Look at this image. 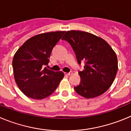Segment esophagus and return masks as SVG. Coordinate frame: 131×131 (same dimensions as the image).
I'll list each match as a JSON object with an SVG mask.
<instances>
[{
    "mask_svg": "<svg viewBox=\"0 0 131 131\" xmlns=\"http://www.w3.org/2000/svg\"><path fill=\"white\" fill-rule=\"evenodd\" d=\"M65 74V75H67V76H70V75H71V74H72V72L70 71L69 72H66L64 73Z\"/></svg>",
    "mask_w": 131,
    "mask_h": 131,
    "instance_id": "34e87169",
    "label": "esophagus"
}]
</instances>
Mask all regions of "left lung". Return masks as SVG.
Instances as JSON below:
<instances>
[{
  "label": "left lung",
  "mask_w": 131,
  "mask_h": 131,
  "mask_svg": "<svg viewBox=\"0 0 131 131\" xmlns=\"http://www.w3.org/2000/svg\"><path fill=\"white\" fill-rule=\"evenodd\" d=\"M63 40L70 44L79 64L85 62L83 70L78 72L81 82L74 87L76 93L86 99L105 93L118 69L117 55L110 46L101 38L78 30L67 31Z\"/></svg>",
  "instance_id": "left-lung-1"
}]
</instances>
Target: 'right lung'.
<instances>
[{
  "label": "right lung",
  "mask_w": 131,
  "mask_h": 131,
  "mask_svg": "<svg viewBox=\"0 0 131 131\" xmlns=\"http://www.w3.org/2000/svg\"><path fill=\"white\" fill-rule=\"evenodd\" d=\"M65 31L38 35L26 41L14 56L12 67L18 88L27 96L40 100L55 91L64 77L63 72L46 67L51 51Z\"/></svg>",
  "instance_id": "right-lung-1"
}]
</instances>
